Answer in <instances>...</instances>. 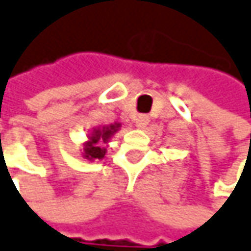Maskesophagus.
Instances as JSON below:
<instances>
[{"mask_svg": "<svg viewBox=\"0 0 251 251\" xmlns=\"http://www.w3.org/2000/svg\"><path fill=\"white\" fill-rule=\"evenodd\" d=\"M149 124V116L148 115H139L138 118H136V126L139 127V129H142V127H145V126Z\"/></svg>", "mask_w": 251, "mask_h": 251, "instance_id": "34e87169", "label": "esophagus"}]
</instances>
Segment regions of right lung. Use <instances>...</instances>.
I'll return each instance as SVG.
<instances>
[{"label": "right lung", "mask_w": 251, "mask_h": 251, "mask_svg": "<svg viewBox=\"0 0 251 251\" xmlns=\"http://www.w3.org/2000/svg\"><path fill=\"white\" fill-rule=\"evenodd\" d=\"M121 124L115 122L110 125H103L99 127H93L92 132L87 135V141L83 144L81 156L87 161L103 159L106 155V147L110 141V138L121 129Z\"/></svg>", "instance_id": "obj_1"}]
</instances>
